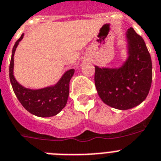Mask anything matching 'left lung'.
Masks as SVG:
<instances>
[{
	"label": "left lung",
	"mask_w": 161,
	"mask_h": 161,
	"mask_svg": "<svg viewBox=\"0 0 161 161\" xmlns=\"http://www.w3.org/2000/svg\"><path fill=\"white\" fill-rule=\"evenodd\" d=\"M128 58L119 68L95 66V85L107 105L126 110L147 96L152 81L151 56L143 39L130 27L126 32Z\"/></svg>",
	"instance_id": "left-lung-1"
}]
</instances>
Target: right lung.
<instances>
[{
    "label": "right lung",
    "instance_id": "right-lung-1",
    "mask_svg": "<svg viewBox=\"0 0 161 161\" xmlns=\"http://www.w3.org/2000/svg\"><path fill=\"white\" fill-rule=\"evenodd\" d=\"M23 36L24 34L21 36L14 46L9 64V79L14 92L22 105L33 115L40 117L57 115L66 105L69 97V81L75 74V69L67 70L55 85L44 88L33 90L19 84L14 76V56Z\"/></svg>",
    "mask_w": 161,
    "mask_h": 161
}]
</instances>
